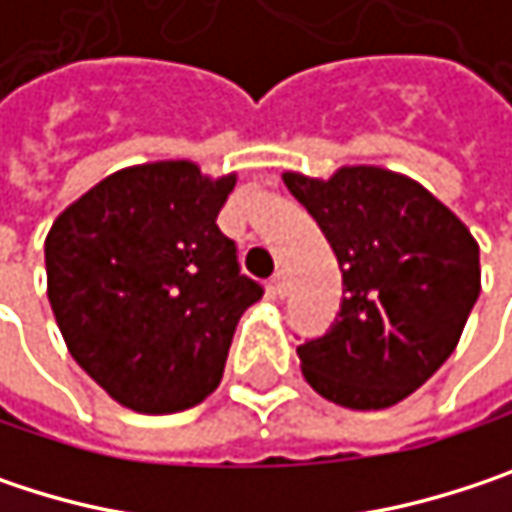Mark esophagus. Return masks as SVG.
<instances>
[{
	"label": "esophagus",
	"instance_id": "34e87169",
	"mask_svg": "<svg viewBox=\"0 0 512 512\" xmlns=\"http://www.w3.org/2000/svg\"><path fill=\"white\" fill-rule=\"evenodd\" d=\"M272 293H275V296H284V293H287V275H284V272H275V275H272Z\"/></svg>",
	"mask_w": 512,
	"mask_h": 512
}]
</instances>
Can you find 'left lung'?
Segmentation results:
<instances>
[{
	"label": "left lung",
	"mask_w": 512,
	"mask_h": 512,
	"mask_svg": "<svg viewBox=\"0 0 512 512\" xmlns=\"http://www.w3.org/2000/svg\"><path fill=\"white\" fill-rule=\"evenodd\" d=\"M344 272L335 326L296 347L308 385L347 409H388L460 344L480 296L471 231L418 180L344 165L329 180L284 171Z\"/></svg>",
	"instance_id": "obj_1"
}]
</instances>
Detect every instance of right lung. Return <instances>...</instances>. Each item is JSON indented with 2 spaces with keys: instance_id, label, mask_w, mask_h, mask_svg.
Masks as SVG:
<instances>
[{
  "instance_id": "right-lung-1",
  "label": "right lung",
  "mask_w": 512,
  "mask_h": 512,
  "mask_svg": "<svg viewBox=\"0 0 512 512\" xmlns=\"http://www.w3.org/2000/svg\"><path fill=\"white\" fill-rule=\"evenodd\" d=\"M237 174L189 159L130 165L52 222L47 296L76 364L121 406L183 412L210 397L263 287L216 225Z\"/></svg>"
}]
</instances>
